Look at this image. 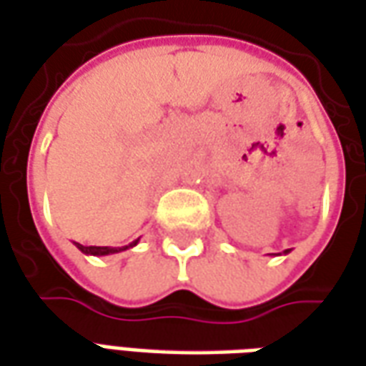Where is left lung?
I'll list each match as a JSON object with an SVG mask.
<instances>
[{"instance_id": "left-lung-1", "label": "left lung", "mask_w": 366, "mask_h": 366, "mask_svg": "<svg viewBox=\"0 0 366 366\" xmlns=\"http://www.w3.org/2000/svg\"><path fill=\"white\" fill-rule=\"evenodd\" d=\"M282 253L287 255V253H289V249H285V252H282ZM271 255H281V253H271Z\"/></svg>"}]
</instances>
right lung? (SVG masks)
Listing matches in <instances>:
<instances>
[{"label": "right lung", "instance_id": "add662e5", "mask_svg": "<svg viewBox=\"0 0 366 366\" xmlns=\"http://www.w3.org/2000/svg\"><path fill=\"white\" fill-rule=\"evenodd\" d=\"M138 242H140V238L134 239V242H130L128 245H122V247H109V245H81V244H76V247L81 253H85V255H97V257H101V255H113V253L130 249V247H134Z\"/></svg>", "mask_w": 366, "mask_h": 366}]
</instances>
